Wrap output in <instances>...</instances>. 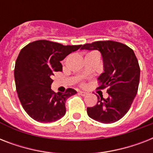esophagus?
<instances>
[{
    "label": "esophagus",
    "mask_w": 153,
    "mask_h": 153,
    "mask_svg": "<svg viewBox=\"0 0 153 153\" xmlns=\"http://www.w3.org/2000/svg\"><path fill=\"white\" fill-rule=\"evenodd\" d=\"M79 94H81L82 96H86L87 94L86 92H84V91H79Z\"/></svg>",
    "instance_id": "1"
}]
</instances>
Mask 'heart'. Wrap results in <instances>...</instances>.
Segmentation results:
<instances>
[{"label":"heart","instance_id":"1","mask_svg":"<svg viewBox=\"0 0 153 153\" xmlns=\"http://www.w3.org/2000/svg\"><path fill=\"white\" fill-rule=\"evenodd\" d=\"M91 53H94V52H91Z\"/></svg>","mask_w":153,"mask_h":153}]
</instances>
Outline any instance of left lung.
Wrapping results in <instances>:
<instances>
[{
	"label": "left lung",
	"instance_id": "obj_1",
	"mask_svg": "<svg viewBox=\"0 0 153 153\" xmlns=\"http://www.w3.org/2000/svg\"><path fill=\"white\" fill-rule=\"evenodd\" d=\"M82 50H98L103 59L104 72L98 77V89L107 88L109 97L98 96V102L87 108L91 118L102 123L116 122L128 111L138 91L140 67L134 51L119 42L96 41L82 45Z\"/></svg>",
	"mask_w": 153,
	"mask_h": 153
}]
</instances>
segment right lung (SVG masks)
Wrapping results in <instances>:
<instances>
[{
	"mask_svg": "<svg viewBox=\"0 0 153 153\" xmlns=\"http://www.w3.org/2000/svg\"><path fill=\"white\" fill-rule=\"evenodd\" d=\"M82 45L64 46L45 39L30 43L21 49L16 61L14 77L18 98L26 113L36 121H56L66 114L65 102L77 93L51 89L55 72L62 71V61Z\"/></svg>",
	"mask_w": 153,
	"mask_h": 153,
	"instance_id": "right-lung-1",
	"label": "right lung"
}]
</instances>
